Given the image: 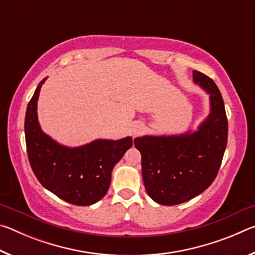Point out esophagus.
<instances>
[{"instance_id": "1", "label": "esophagus", "mask_w": 255, "mask_h": 255, "mask_svg": "<svg viewBox=\"0 0 255 255\" xmlns=\"http://www.w3.org/2000/svg\"><path fill=\"white\" fill-rule=\"evenodd\" d=\"M144 129H145L144 125H141V124L135 125V126H133V128H132V136L140 135V133L144 131Z\"/></svg>"}]
</instances>
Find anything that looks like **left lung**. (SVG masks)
Listing matches in <instances>:
<instances>
[{
  "mask_svg": "<svg viewBox=\"0 0 255 255\" xmlns=\"http://www.w3.org/2000/svg\"><path fill=\"white\" fill-rule=\"evenodd\" d=\"M193 81L210 96V114L198 130L133 140L141 154L146 191L159 205H179L204 192L217 176L225 153L228 124L221 91L198 71Z\"/></svg>",
  "mask_w": 255,
  "mask_h": 255,
  "instance_id": "left-lung-1",
  "label": "left lung"
}]
</instances>
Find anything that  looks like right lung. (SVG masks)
<instances>
[{"label": "right lung", "instance_id": "1", "mask_svg": "<svg viewBox=\"0 0 255 255\" xmlns=\"http://www.w3.org/2000/svg\"><path fill=\"white\" fill-rule=\"evenodd\" d=\"M38 84L25 112L24 133L30 166L38 181L60 199L76 206L96 204L110 187L111 172L132 146L131 137L119 140L97 139L70 148L42 132L37 116Z\"/></svg>", "mask_w": 255, "mask_h": 255}]
</instances>
